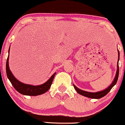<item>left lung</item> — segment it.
<instances>
[{
    "mask_svg": "<svg viewBox=\"0 0 125 125\" xmlns=\"http://www.w3.org/2000/svg\"><path fill=\"white\" fill-rule=\"evenodd\" d=\"M118 64H117V70H116V74H115V78H114V81L111 84L108 86L107 88H106L103 91H98L96 92V93H91V92H88L86 91L81 90V89H79L78 87H77L74 84H73V86H74V89L76 91V92L78 94H81V95H83V96L86 97H89L91 98V99H101V98L103 97L105 95H107L110 91L111 90L112 88L116 84V82H117L118 78V75H119V67H118V61L120 60V52H119V51L118 50Z\"/></svg>",
    "mask_w": 125,
    "mask_h": 125,
    "instance_id": "8db88e82",
    "label": "left lung"
}]
</instances>
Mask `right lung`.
<instances>
[{
  "label": "right lung",
  "mask_w": 125,
  "mask_h": 125,
  "mask_svg": "<svg viewBox=\"0 0 125 125\" xmlns=\"http://www.w3.org/2000/svg\"><path fill=\"white\" fill-rule=\"evenodd\" d=\"M9 53H10V48L9 50V55H8L7 60L6 63V73L7 78L10 80V83L12 86H13L17 91L23 95H31V96H35V95H41V94H44L46 93L51 87V84L52 83L54 76L56 73H53L52 76L44 84L38 86H34L31 84H26L23 83L18 81L16 78L13 76L9 68Z\"/></svg>",
  "instance_id": "obj_1"
}]
</instances>
